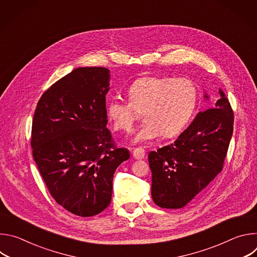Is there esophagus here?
Segmentation results:
<instances>
[{"instance_id": "34e87169", "label": "esophagus", "mask_w": 257, "mask_h": 257, "mask_svg": "<svg viewBox=\"0 0 257 257\" xmlns=\"http://www.w3.org/2000/svg\"><path fill=\"white\" fill-rule=\"evenodd\" d=\"M132 153H133V157H134L136 160H142V159H144V157H145V152H144V150L141 149V148L134 149Z\"/></svg>"}]
</instances>
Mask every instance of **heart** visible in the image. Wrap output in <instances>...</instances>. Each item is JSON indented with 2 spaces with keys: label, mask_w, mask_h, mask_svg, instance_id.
Wrapping results in <instances>:
<instances>
[{
  "label": "heart",
  "mask_w": 257,
  "mask_h": 257,
  "mask_svg": "<svg viewBox=\"0 0 257 257\" xmlns=\"http://www.w3.org/2000/svg\"><path fill=\"white\" fill-rule=\"evenodd\" d=\"M129 102L113 97L106 103V117L115 130L130 132L136 109H143L145 121L133 137L134 142L178 134L190 120L198 97L195 83L188 78L144 76L128 88Z\"/></svg>",
  "instance_id": "b5f03b06"
}]
</instances>
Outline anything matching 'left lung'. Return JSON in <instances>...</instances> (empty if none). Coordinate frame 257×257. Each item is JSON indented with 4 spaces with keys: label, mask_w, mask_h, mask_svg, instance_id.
<instances>
[{
    "label": "left lung",
    "mask_w": 257,
    "mask_h": 257,
    "mask_svg": "<svg viewBox=\"0 0 257 257\" xmlns=\"http://www.w3.org/2000/svg\"><path fill=\"white\" fill-rule=\"evenodd\" d=\"M204 98L209 99L204 93ZM234 115L225 93L211 108L199 112L170 145L151 152L152 196L163 208H181L222 171L233 134Z\"/></svg>",
    "instance_id": "8db88e82"
}]
</instances>
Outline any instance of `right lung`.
<instances>
[{"label": "right lung", "mask_w": 257, "mask_h": 257, "mask_svg": "<svg viewBox=\"0 0 257 257\" xmlns=\"http://www.w3.org/2000/svg\"><path fill=\"white\" fill-rule=\"evenodd\" d=\"M109 79L103 67L74 69L45 91L33 116V159L54 199L79 216L111 203L115 171L130 158L105 128Z\"/></svg>", "instance_id": "1"}]
</instances>
